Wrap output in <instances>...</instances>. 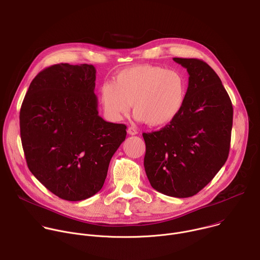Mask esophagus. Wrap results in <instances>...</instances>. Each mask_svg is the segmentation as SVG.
Here are the masks:
<instances>
[{
    "mask_svg": "<svg viewBox=\"0 0 260 260\" xmlns=\"http://www.w3.org/2000/svg\"><path fill=\"white\" fill-rule=\"evenodd\" d=\"M127 132H128L129 135H136V134L138 133L137 130H136L135 128H133V127H129L128 130H127Z\"/></svg>",
    "mask_w": 260,
    "mask_h": 260,
    "instance_id": "1",
    "label": "esophagus"
}]
</instances>
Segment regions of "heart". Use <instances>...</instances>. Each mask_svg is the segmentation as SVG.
I'll return each instance as SVG.
<instances>
[{"label": "heart", "mask_w": 260, "mask_h": 260, "mask_svg": "<svg viewBox=\"0 0 260 260\" xmlns=\"http://www.w3.org/2000/svg\"><path fill=\"white\" fill-rule=\"evenodd\" d=\"M186 92V80L178 71L142 64L124 69L113 83L103 84L100 103L113 121H120L132 105L137 121L161 126L181 112Z\"/></svg>", "instance_id": "obj_1"}]
</instances>
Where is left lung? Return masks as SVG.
<instances>
[{
    "instance_id": "left-lung-1",
    "label": "left lung",
    "mask_w": 260,
    "mask_h": 260,
    "mask_svg": "<svg viewBox=\"0 0 260 260\" xmlns=\"http://www.w3.org/2000/svg\"><path fill=\"white\" fill-rule=\"evenodd\" d=\"M188 73L181 112L160 131L143 133L144 169L150 185L188 198L208 184L228 160L233 105L217 74L196 58H173Z\"/></svg>"
}]
</instances>
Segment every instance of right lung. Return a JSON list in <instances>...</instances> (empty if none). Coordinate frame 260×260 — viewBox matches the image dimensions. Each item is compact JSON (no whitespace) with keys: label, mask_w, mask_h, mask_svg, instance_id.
Returning <instances> with one entry per match:
<instances>
[{"label":"right lung","mask_w":260,"mask_h":260,"mask_svg":"<svg viewBox=\"0 0 260 260\" xmlns=\"http://www.w3.org/2000/svg\"><path fill=\"white\" fill-rule=\"evenodd\" d=\"M92 64L59 63L31 81L20 109V136L29 171L67 201L86 200L105 183L124 124L98 115Z\"/></svg>","instance_id":"obj_1"}]
</instances>
